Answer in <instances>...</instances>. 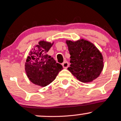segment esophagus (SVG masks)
Returning <instances> with one entry per match:
<instances>
[{
	"label": "esophagus",
	"mask_w": 121,
	"mask_h": 121,
	"mask_svg": "<svg viewBox=\"0 0 121 121\" xmlns=\"http://www.w3.org/2000/svg\"><path fill=\"white\" fill-rule=\"evenodd\" d=\"M62 65H63V67L64 68H67L68 65H69V64H68L67 61H65L63 63H62Z\"/></svg>",
	"instance_id": "esophagus-1"
}]
</instances>
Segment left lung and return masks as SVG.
<instances>
[{
	"label": "left lung",
	"instance_id": "obj_1",
	"mask_svg": "<svg viewBox=\"0 0 121 121\" xmlns=\"http://www.w3.org/2000/svg\"><path fill=\"white\" fill-rule=\"evenodd\" d=\"M66 44L71 55L68 71L83 83L99 77L104 67L103 57L94 44L83 39L76 41L67 40Z\"/></svg>",
	"mask_w": 121,
	"mask_h": 121
}]
</instances>
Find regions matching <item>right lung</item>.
<instances>
[{
	"label": "right lung",
	"mask_w": 121,
	"mask_h": 121,
	"mask_svg": "<svg viewBox=\"0 0 121 121\" xmlns=\"http://www.w3.org/2000/svg\"><path fill=\"white\" fill-rule=\"evenodd\" d=\"M53 43L40 41L29 54L25 68L27 76L31 82L45 87L52 83L63 67L47 54Z\"/></svg>",
	"instance_id": "1"
}]
</instances>
